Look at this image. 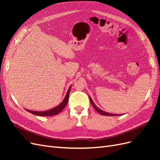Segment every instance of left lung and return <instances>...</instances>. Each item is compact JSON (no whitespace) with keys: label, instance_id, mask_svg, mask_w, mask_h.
I'll return each instance as SVG.
<instances>
[{"label":"left lung","instance_id":"8db88e82","mask_svg":"<svg viewBox=\"0 0 160 160\" xmlns=\"http://www.w3.org/2000/svg\"><path fill=\"white\" fill-rule=\"evenodd\" d=\"M89 99H90V102H91V105H93V107L94 108V109H95L97 111H98V113H99L100 114H101V115H109V116H117V115H121V114H120V115H118V114H112V113H107V112H105V111H102V110H101L100 109H99V108H98V107H97V106L95 105V103H93V100L91 99V97H89Z\"/></svg>","mask_w":160,"mask_h":160}]
</instances>
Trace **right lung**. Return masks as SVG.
I'll return each mask as SVG.
<instances>
[{"label":"right lung","mask_w":160,"mask_h":160,"mask_svg":"<svg viewBox=\"0 0 160 160\" xmlns=\"http://www.w3.org/2000/svg\"><path fill=\"white\" fill-rule=\"evenodd\" d=\"M70 89H71V87L69 88L68 91L67 92L65 98L63 99V101H62V103L60 105L57 106V107L55 108L49 109L48 111H31V110H28V109H26V110L27 111H28V112H30L34 115H38V116H52V115H55L59 113L61 111L65 108V106L67 105V103H68Z\"/></svg>","instance_id":"obj_1"}]
</instances>
